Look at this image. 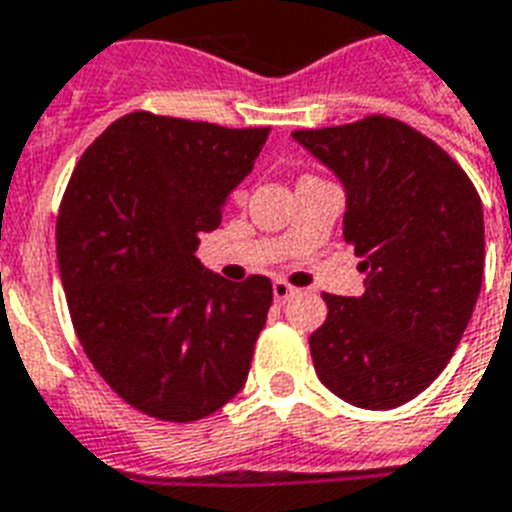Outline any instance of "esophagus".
<instances>
[{"label": "esophagus", "instance_id": "1", "mask_svg": "<svg viewBox=\"0 0 512 512\" xmlns=\"http://www.w3.org/2000/svg\"><path fill=\"white\" fill-rule=\"evenodd\" d=\"M297 289L289 284V281L284 279H273V300L279 305H284L289 300V297H295Z\"/></svg>", "mask_w": 512, "mask_h": 512}]
</instances>
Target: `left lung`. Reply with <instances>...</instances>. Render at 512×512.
<instances>
[{
	"label": "left lung",
	"instance_id": "obj_1",
	"mask_svg": "<svg viewBox=\"0 0 512 512\" xmlns=\"http://www.w3.org/2000/svg\"><path fill=\"white\" fill-rule=\"evenodd\" d=\"M348 193L342 233L364 257V295L324 292L311 335L319 380L361 409L412 401L444 372L484 279V212L476 185L409 124L372 114L295 130Z\"/></svg>",
	"mask_w": 512,
	"mask_h": 512
}]
</instances>
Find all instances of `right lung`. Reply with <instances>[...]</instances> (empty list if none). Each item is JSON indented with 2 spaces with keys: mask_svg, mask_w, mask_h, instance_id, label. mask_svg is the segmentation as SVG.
<instances>
[{
  "mask_svg": "<svg viewBox=\"0 0 512 512\" xmlns=\"http://www.w3.org/2000/svg\"><path fill=\"white\" fill-rule=\"evenodd\" d=\"M268 135L132 111L71 172L55 225L71 324L108 388L148 417L204 420L247 382L271 279L225 281L196 247Z\"/></svg>",
  "mask_w": 512,
  "mask_h": 512,
  "instance_id": "obj_1",
  "label": "right lung"
}]
</instances>
